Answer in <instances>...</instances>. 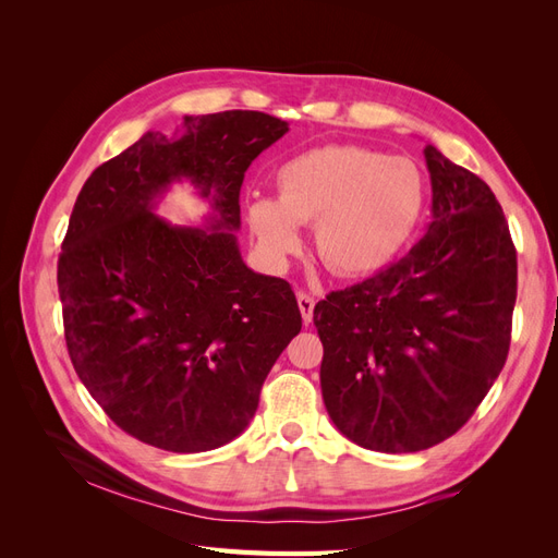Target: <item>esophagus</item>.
<instances>
[{"instance_id":"obj_1","label":"esophagus","mask_w":558,"mask_h":558,"mask_svg":"<svg viewBox=\"0 0 558 558\" xmlns=\"http://www.w3.org/2000/svg\"><path fill=\"white\" fill-rule=\"evenodd\" d=\"M314 305H316V300H314L310 293H298V307H300L302 320H305V326L312 324V318H314Z\"/></svg>"}]
</instances>
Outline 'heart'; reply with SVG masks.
Listing matches in <instances>:
<instances>
[{"label": "heart", "instance_id": "heart-1", "mask_svg": "<svg viewBox=\"0 0 558 558\" xmlns=\"http://www.w3.org/2000/svg\"><path fill=\"white\" fill-rule=\"evenodd\" d=\"M277 199L248 205V228L272 258L300 246L298 226L314 223V246L332 275L379 272L408 246L426 207V177L412 158L356 144H326L286 160Z\"/></svg>", "mask_w": 558, "mask_h": 558}]
</instances>
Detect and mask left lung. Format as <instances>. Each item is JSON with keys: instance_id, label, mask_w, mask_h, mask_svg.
Returning <instances> with one entry per match:
<instances>
[{"instance_id": "8db88e82", "label": "left lung", "mask_w": 558, "mask_h": 558, "mask_svg": "<svg viewBox=\"0 0 558 558\" xmlns=\"http://www.w3.org/2000/svg\"><path fill=\"white\" fill-rule=\"evenodd\" d=\"M433 221L400 260L314 307L320 393L351 442L384 453L440 445L508 361L517 248L492 189L424 148Z\"/></svg>"}]
</instances>
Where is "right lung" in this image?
I'll return each instance as SVG.
<instances>
[{"instance_id": "1", "label": "right lung", "mask_w": 558, "mask_h": 558, "mask_svg": "<svg viewBox=\"0 0 558 558\" xmlns=\"http://www.w3.org/2000/svg\"><path fill=\"white\" fill-rule=\"evenodd\" d=\"M286 132L260 111L183 116L181 137L146 132L76 197L58 258L66 351L113 424L150 447L234 440L302 328L291 283L248 269L234 238L244 172ZM181 178L210 197L207 229L153 214Z\"/></svg>"}]
</instances>
